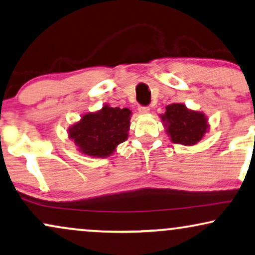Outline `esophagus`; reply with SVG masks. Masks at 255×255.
<instances>
[{
	"label": "esophagus",
	"instance_id": "34e87169",
	"mask_svg": "<svg viewBox=\"0 0 255 255\" xmlns=\"http://www.w3.org/2000/svg\"><path fill=\"white\" fill-rule=\"evenodd\" d=\"M137 111H138V113H140V114H147V113H149L150 108L148 107V106H138Z\"/></svg>",
	"mask_w": 255,
	"mask_h": 255
}]
</instances>
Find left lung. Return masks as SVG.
<instances>
[{
    "mask_svg": "<svg viewBox=\"0 0 255 255\" xmlns=\"http://www.w3.org/2000/svg\"><path fill=\"white\" fill-rule=\"evenodd\" d=\"M167 125V133L174 143L192 146L201 140L207 130V120L202 113L188 111L185 106L173 104L166 107L165 115H161Z\"/></svg>",
    "mask_w": 255,
    "mask_h": 255,
    "instance_id": "1",
    "label": "left lung"
}]
</instances>
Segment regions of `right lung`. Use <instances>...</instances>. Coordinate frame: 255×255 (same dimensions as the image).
Returning a JSON list of instances; mask_svg holds the SVG:
<instances>
[{
    "label": "right lung",
    "mask_w": 255,
    "mask_h": 255,
    "mask_svg": "<svg viewBox=\"0 0 255 255\" xmlns=\"http://www.w3.org/2000/svg\"><path fill=\"white\" fill-rule=\"evenodd\" d=\"M131 112L128 108L105 106L94 114H86L69 129L81 153L90 156L105 157L114 151L119 143L128 137Z\"/></svg>",
    "instance_id": "add662e5"
}]
</instances>
